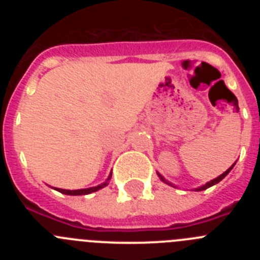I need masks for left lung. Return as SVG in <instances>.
Listing matches in <instances>:
<instances>
[{"instance_id": "left-lung-1", "label": "left lung", "mask_w": 260, "mask_h": 260, "mask_svg": "<svg viewBox=\"0 0 260 260\" xmlns=\"http://www.w3.org/2000/svg\"><path fill=\"white\" fill-rule=\"evenodd\" d=\"M234 165H236V162H234V164H233V165H232V167H231V168H229L228 171H225V172H224V173H222V174H220V176H219V177H217V178H215V180L210 181V182H207V183H206V185H203V186H199L198 189H195V191H202V190H206V189H208V187H211V186L216 185V183H219V182H220V181H221V180H222V178H224V177H225V176H226V174H228V173H229V172H231V171H232V169H233V167H234ZM157 176H158V177H160V180H161V181H162V182H165V183H168V185H171V186H173V185H172V183H171V182H168V181H167V180H165L164 177H162V176H161V174H160V173H157Z\"/></svg>"}]
</instances>
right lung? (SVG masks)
I'll return each instance as SVG.
<instances>
[{
    "mask_svg": "<svg viewBox=\"0 0 260 260\" xmlns=\"http://www.w3.org/2000/svg\"><path fill=\"white\" fill-rule=\"evenodd\" d=\"M110 177H112V173L109 174V177H108V180L105 181L104 183H102V185H99V186H95V187H88V189H79V190H65V189H57V187H54V189H56L57 191L62 192V194H66V195H87V194H91V192H95V191H98V190L103 189V187H105V186L108 185V181L110 180Z\"/></svg>",
    "mask_w": 260,
    "mask_h": 260,
    "instance_id": "add662e5",
    "label": "right lung"
}]
</instances>
